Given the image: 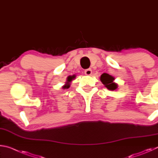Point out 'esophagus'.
<instances>
[{"label":"esophagus","instance_id":"1","mask_svg":"<svg viewBox=\"0 0 158 158\" xmlns=\"http://www.w3.org/2000/svg\"><path fill=\"white\" fill-rule=\"evenodd\" d=\"M84 73H85V75H89H89H91V74H92V69H90V68L85 69V72H84Z\"/></svg>","mask_w":158,"mask_h":158}]
</instances>
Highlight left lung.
Listing matches in <instances>:
<instances>
[{
	"mask_svg": "<svg viewBox=\"0 0 158 158\" xmlns=\"http://www.w3.org/2000/svg\"><path fill=\"white\" fill-rule=\"evenodd\" d=\"M100 81L105 85V86L109 90H114L118 89V84H116L114 81L115 78L110 74L103 73L100 77Z\"/></svg>",
	"mask_w": 158,
	"mask_h": 158,
	"instance_id": "1",
	"label": "left lung"
}]
</instances>
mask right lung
Wrapping results in <instances>:
<instances>
[{"instance_id":"right-lung-1","label":"right lung","mask_w":158,"mask_h":158,"mask_svg":"<svg viewBox=\"0 0 158 158\" xmlns=\"http://www.w3.org/2000/svg\"><path fill=\"white\" fill-rule=\"evenodd\" d=\"M74 77H75V76H73V77H69V79H68V84H67V85H64V86H63V89H68V88L69 87V84H68V83L69 82V81H72V80H73L74 78Z\"/></svg>"}]
</instances>
